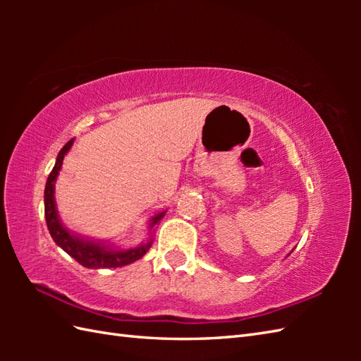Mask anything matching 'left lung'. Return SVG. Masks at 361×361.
I'll return each instance as SVG.
<instances>
[{
	"instance_id": "left-lung-1",
	"label": "left lung",
	"mask_w": 361,
	"mask_h": 361,
	"mask_svg": "<svg viewBox=\"0 0 361 361\" xmlns=\"http://www.w3.org/2000/svg\"><path fill=\"white\" fill-rule=\"evenodd\" d=\"M291 251H293V250H291ZM291 251H290V252H288V255H287V256H290V255H291Z\"/></svg>"
}]
</instances>
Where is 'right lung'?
I'll return each instance as SVG.
<instances>
[{
  "label": "right lung",
  "mask_w": 361,
  "mask_h": 361,
  "mask_svg": "<svg viewBox=\"0 0 361 361\" xmlns=\"http://www.w3.org/2000/svg\"><path fill=\"white\" fill-rule=\"evenodd\" d=\"M73 144L74 137L68 141L63 145V149L59 152L56 164H54L52 172L49 173L48 181H46L44 186V219L52 240L56 242L66 255H70L73 259L78 260L80 265L87 268H118L133 264L135 260L141 259L152 247L153 229L159 224V220L164 217L166 211L157 212L155 216L150 217L149 239L140 245H136V247L130 248H119L114 247L111 243H105V240L87 239V237H80L79 234L70 231L59 217L56 197H54V194H56V181L60 173V169H62L63 159L66 157V153L71 150Z\"/></svg>",
  "instance_id": "right-lung-1"
}]
</instances>
